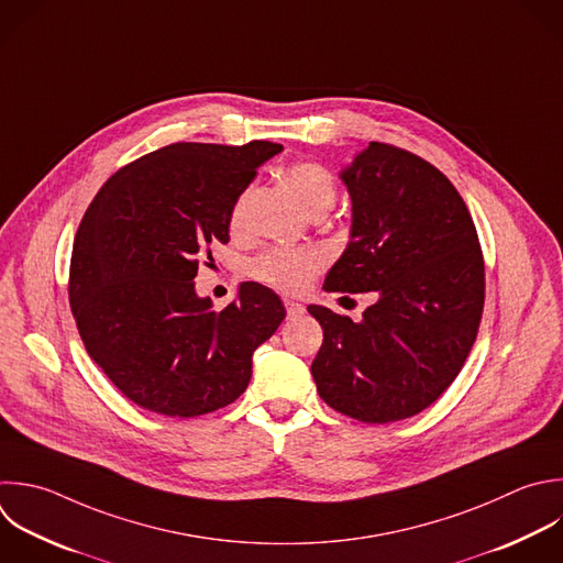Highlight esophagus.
Returning <instances> with one entry per match:
<instances>
[{
	"label": "esophagus",
	"instance_id": "esophagus-1",
	"mask_svg": "<svg viewBox=\"0 0 563 563\" xmlns=\"http://www.w3.org/2000/svg\"><path fill=\"white\" fill-rule=\"evenodd\" d=\"M284 306H286L288 317H299V314H303V310H306L299 301H292V299H284Z\"/></svg>",
	"mask_w": 563,
	"mask_h": 563
}]
</instances>
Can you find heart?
<instances>
[{
  "instance_id": "heart-1",
  "label": "heart",
  "mask_w": 563,
  "mask_h": 563,
  "mask_svg": "<svg viewBox=\"0 0 563 563\" xmlns=\"http://www.w3.org/2000/svg\"><path fill=\"white\" fill-rule=\"evenodd\" d=\"M286 180L292 187L297 200L310 213L328 211L336 200L334 176L314 161H301L288 167ZM240 205L231 211V224L240 220ZM323 260L312 249H266L246 264V277L260 282L279 292H301L310 286L312 277L321 271Z\"/></svg>"
}]
</instances>
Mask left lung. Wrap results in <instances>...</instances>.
Here are the masks:
<instances>
[{"mask_svg": "<svg viewBox=\"0 0 563 563\" xmlns=\"http://www.w3.org/2000/svg\"><path fill=\"white\" fill-rule=\"evenodd\" d=\"M352 235L325 277L330 292H372L363 321L323 306L312 361L319 396L369 424L427 409L460 374L484 308V257L451 180L424 158L369 143L341 174Z\"/></svg>", "mask_w": 563, "mask_h": 563, "instance_id": "1", "label": "left lung"}]
</instances>
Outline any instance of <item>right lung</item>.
I'll list each match as a JSON object with an SVG mask.
<instances>
[{
  "instance_id": "right-lung-1",
  "label": "right lung",
  "mask_w": 563,
  "mask_h": 563,
  "mask_svg": "<svg viewBox=\"0 0 563 563\" xmlns=\"http://www.w3.org/2000/svg\"><path fill=\"white\" fill-rule=\"evenodd\" d=\"M282 145L174 143L119 169L88 207L73 246L70 308L92 361L139 407L194 418L233 402L253 352L286 317L255 282L213 312L194 279L231 211ZM207 264V262H205Z\"/></svg>"
}]
</instances>
